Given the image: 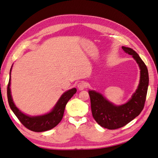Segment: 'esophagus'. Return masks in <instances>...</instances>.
I'll use <instances>...</instances> for the list:
<instances>
[{
  "instance_id": "34e87169",
  "label": "esophagus",
  "mask_w": 158,
  "mask_h": 158,
  "mask_svg": "<svg viewBox=\"0 0 158 158\" xmlns=\"http://www.w3.org/2000/svg\"><path fill=\"white\" fill-rule=\"evenodd\" d=\"M87 87V84L86 83H85L84 81H81L79 82L78 84H77V88L79 90H83L84 89Z\"/></svg>"
}]
</instances>
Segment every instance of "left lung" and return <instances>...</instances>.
Returning <instances> with one entry per match:
<instances>
[{"instance_id":"obj_1","label":"left lung","mask_w":158,"mask_h":158,"mask_svg":"<svg viewBox=\"0 0 158 158\" xmlns=\"http://www.w3.org/2000/svg\"><path fill=\"white\" fill-rule=\"evenodd\" d=\"M122 49L132 56L140 69L139 85L132 98L123 105L116 106L108 101L101 94L94 90L89 91L94 119L100 126L109 130L118 129L126 126L141 113L148 89L149 74L145 64L132 49L123 46Z\"/></svg>"}]
</instances>
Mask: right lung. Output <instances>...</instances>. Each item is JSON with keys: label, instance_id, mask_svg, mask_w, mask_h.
Returning a JSON list of instances; mask_svg holds the SVG:
<instances>
[{"label": "right lung", "instance_id": "obj_1", "mask_svg": "<svg viewBox=\"0 0 158 158\" xmlns=\"http://www.w3.org/2000/svg\"><path fill=\"white\" fill-rule=\"evenodd\" d=\"M11 68L10 70V75H11ZM10 84H11V76L9 77L7 86V98L10 108L18 117L19 122L26 128L36 132H44V131L51 130L58 125L62 119L67 102L77 92L76 88H73L64 93L52 110V111L49 113L43 115L31 117L23 114L15 105L11 94Z\"/></svg>", "mask_w": 158, "mask_h": 158}]
</instances>
